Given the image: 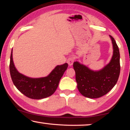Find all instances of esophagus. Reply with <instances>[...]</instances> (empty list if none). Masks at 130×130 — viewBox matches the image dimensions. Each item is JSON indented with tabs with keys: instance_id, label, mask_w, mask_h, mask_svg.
I'll return each instance as SVG.
<instances>
[{
	"instance_id": "34e87169",
	"label": "esophagus",
	"mask_w": 130,
	"mask_h": 130,
	"mask_svg": "<svg viewBox=\"0 0 130 130\" xmlns=\"http://www.w3.org/2000/svg\"><path fill=\"white\" fill-rule=\"evenodd\" d=\"M74 61V57H69L68 59H67V63H68V65H69L70 66H71V65L73 64Z\"/></svg>"
}]
</instances>
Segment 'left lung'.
Instances as JSON below:
<instances>
[{
	"label": "left lung",
	"instance_id": "left-lung-1",
	"mask_svg": "<svg viewBox=\"0 0 130 130\" xmlns=\"http://www.w3.org/2000/svg\"><path fill=\"white\" fill-rule=\"evenodd\" d=\"M113 46V55L109 63L98 71H93L76 61L73 68L79 92L83 96L97 98L106 95L114 87L120 71V53L114 38L109 35Z\"/></svg>",
	"mask_w": 130,
	"mask_h": 130
}]
</instances>
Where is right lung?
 Masks as SVG:
<instances>
[{
    "instance_id": "1",
    "label": "right lung",
    "mask_w": 130,
    "mask_h": 130,
    "mask_svg": "<svg viewBox=\"0 0 130 130\" xmlns=\"http://www.w3.org/2000/svg\"><path fill=\"white\" fill-rule=\"evenodd\" d=\"M12 53L13 49L10 56V72L13 84L18 90L28 98L36 100L48 97L54 93L61 77L68 68V63L56 66L47 76L32 78L18 71L14 65Z\"/></svg>"
}]
</instances>
